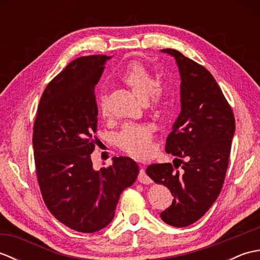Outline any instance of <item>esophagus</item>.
<instances>
[{"mask_svg": "<svg viewBox=\"0 0 260 260\" xmlns=\"http://www.w3.org/2000/svg\"><path fill=\"white\" fill-rule=\"evenodd\" d=\"M137 180H139V182H140V183H142V184H151L152 183V180L148 178L146 172H145V170L143 169V168L140 170L139 178H137Z\"/></svg>", "mask_w": 260, "mask_h": 260, "instance_id": "obj_1", "label": "esophagus"}]
</instances>
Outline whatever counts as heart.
<instances>
[{
  "label": "heart",
  "instance_id": "1",
  "mask_svg": "<svg viewBox=\"0 0 260 260\" xmlns=\"http://www.w3.org/2000/svg\"><path fill=\"white\" fill-rule=\"evenodd\" d=\"M120 80L152 107H157L164 98V88L157 84L144 64L132 61L126 66ZM97 108L102 115L107 114V98L101 93L97 98ZM116 144L124 152L135 157H146L152 152V127L145 124H126L116 135Z\"/></svg>",
  "mask_w": 260,
  "mask_h": 260
}]
</instances>
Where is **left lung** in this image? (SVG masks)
<instances>
[{
    "label": "left lung",
    "instance_id": "8db88e82",
    "mask_svg": "<svg viewBox=\"0 0 260 260\" xmlns=\"http://www.w3.org/2000/svg\"><path fill=\"white\" fill-rule=\"evenodd\" d=\"M162 52L175 58L181 76V113L165 144L175 159L173 164H151L146 174L174 198L161 213L163 221L186 227L198 221L221 192L236 123L229 103L203 66L174 49Z\"/></svg>",
    "mask_w": 260,
    "mask_h": 260
}]
</instances>
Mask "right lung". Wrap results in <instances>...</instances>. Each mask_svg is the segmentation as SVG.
Here are the masks:
<instances>
[{"mask_svg": "<svg viewBox=\"0 0 260 260\" xmlns=\"http://www.w3.org/2000/svg\"><path fill=\"white\" fill-rule=\"evenodd\" d=\"M110 57L75 59L49 82L33 125L38 183L49 211L78 233L91 234L110 223L120 193L134 183L139 167L126 156L93 170L98 108L95 86Z\"/></svg>", "mask_w": 260, "mask_h": 260, "instance_id": "obj_1", "label": "right lung"}]
</instances>
